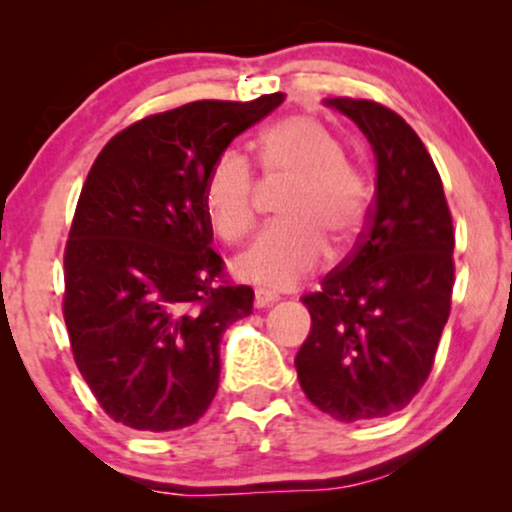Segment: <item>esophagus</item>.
Returning <instances> with one entry per match:
<instances>
[{
	"mask_svg": "<svg viewBox=\"0 0 512 512\" xmlns=\"http://www.w3.org/2000/svg\"><path fill=\"white\" fill-rule=\"evenodd\" d=\"M276 301H279V296H276L274 291H269V289L255 291V308H269V305Z\"/></svg>",
	"mask_w": 512,
	"mask_h": 512,
	"instance_id": "1",
	"label": "esophagus"
}]
</instances>
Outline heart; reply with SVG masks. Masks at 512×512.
<instances>
[{
    "label": "heart",
    "instance_id": "obj_1",
    "mask_svg": "<svg viewBox=\"0 0 512 512\" xmlns=\"http://www.w3.org/2000/svg\"><path fill=\"white\" fill-rule=\"evenodd\" d=\"M322 122L305 115L284 117L262 132L257 168L267 180H289L274 223L236 257L240 279L269 289H289L317 272L330 245L346 252L361 236L368 216V178ZM204 209L211 231L236 245L257 223L255 175L248 158L226 151L204 180Z\"/></svg>",
    "mask_w": 512,
    "mask_h": 512
}]
</instances>
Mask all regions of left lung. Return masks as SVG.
Masks as SVG:
<instances>
[{
  "label": "left lung",
  "instance_id": "obj_1",
  "mask_svg": "<svg viewBox=\"0 0 512 512\" xmlns=\"http://www.w3.org/2000/svg\"><path fill=\"white\" fill-rule=\"evenodd\" d=\"M378 161L375 199L354 252L305 293L310 327L296 356L305 397L337 421L402 411L431 373L455 284V231L419 134L385 105L332 98Z\"/></svg>",
  "mask_w": 512,
  "mask_h": 512
}]
</instances>
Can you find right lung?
I'll list each match as a JSON object with an SVG mask.
<instances>
[{
  "label": "right lung",
  "mask_w": 512,
  "mask_h": 512,
  "mask_svg": "<svg viewBox=\"0 0 512 512\" xmlns=\"http://www.w3.org/2000/svg\"><path fill=\"white\" fill-rule=\"evenodd\" d=\"M284 103L195 101L115 134L93 161L64 248L76 368L117 424H195L219 390V344L255 291L226 279L204 209L209 168Z\"/></svg>",
  "instance_id": "right-lung-1"
}]
</instances>
